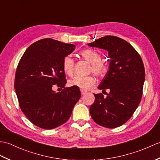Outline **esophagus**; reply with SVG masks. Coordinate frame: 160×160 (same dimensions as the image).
I'll return each mask as SVG.
<instances>
[{
	"label": "esophagus",
	"mask_w": 160,
	"mask_h": 160,
	"mask_svg": "<svg viewBox=\"0 0 160 160\" xmlns=\"http://www.w3.org/2000/svg\"><path fill=\"white\" fill-rule=\"evenodd\" d=\"M80 92H81V94H82V95H84L86 93L85 91H83V90H80Z\"/></svg>",
	"instance_id": "1"
}]
</instances>
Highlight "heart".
<instances>
[{
    "label": "heart",
    "mask_w": 160,
    "mask_h": 160,
    "mask_svg": "<svg viewBox=\"0 0 160 160\" xmlns=\"http://www.w3.org/2000/svg\"><path fill=\"white\" fill-rule=\"evenodd\" d=\"M82 58L91 63V71L98 78H103L107 76L109 71V65L102 61L101 54L97 51L87 49L80 53ZM62 69L65 74L72 76L74 71V60L72 56L67 55L62 60ZM96 83V79L92 76H76L69 81V85L76 87L82 90H87L93 87Z\"/></svg>",
    "instance_id": "heart-1"
}]
</instances>
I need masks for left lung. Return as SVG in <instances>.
<instances>
[{
    "mask_svg": "<svg viewBox=\"0 0 160 160\" xmlns=\"http://www.w3.org/2000/svg\"><path fill=\"white\" fill-rule=\"evenodd\" d=\"M88 45L108 51L109 71L98 87L108 90L106 98L94 94L90 107L94 122L102 127L113 128L126 123L140 104L145 80V70L140 54L126 40L107 36Z\"/></svg>",
    "mask_w": 160,
    "mask_h": 160,
    "instance_id": "1",
    "label": "left lung"
}]
</instances>
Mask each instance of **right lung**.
I'll use <instances>...</instances> for the list:
<instances>
[{
  "mask_svg": "<svg viewBox=\"0 0 160 160\" xmlns=\"http://www.w3.org/2000/svg\"><path fill=\"white\" fill-rule=\"evenodd\" d=\"M74 45L44 38L30 45L16 68L14 89L19 106L30 122L52 129L69 120L81 96L76 87L65 88L62 60L75 49ZM64 88L61 92L52 89Z\"/></svg>",
  "mask_w": 160,
  "mask_h": 160,
  "instance_id": "obj_1",
  "label": "right lung"
}]
</instances>
